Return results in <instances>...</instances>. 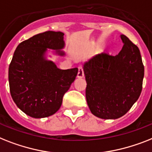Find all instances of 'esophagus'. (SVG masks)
Wrapping results in <instances>:
<instances>
[{
    "mask_svg": "<svg viewBox=\"0 0 152 152\" xmlns=\"http://www.w3.org/2000/svg\"><path fill=\"white\" fill-rule=\"evenodd\" d=\"M84 76V73H83V69L82 66H79L78 68V73H77V77L78 78H82Z\"/></svg>",
    "mask_w": 152,
    "mask_h": 152,
    "instance_id": "1",
    "label": "esophagus"
}]
</instances>
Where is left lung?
<instances>
[{
    "instance_id": "8db88e82",
    "label": "left lung",
    "mask_w": 152,
    "mask_h": 152,
    "mask_svg": "<svg viewBox=\"0 0 152 152\" xmlns=\"http://www.w3.org/2000/svg\"><path fill=\"white\" fill-rule=\"evenodd\" d=\"M120 37L123 47L118 55L102 54L83 64L87 104L101 119L124 115L142 91L144 68L140 50L125 35Z\"/></svg>"
}]
</instances>
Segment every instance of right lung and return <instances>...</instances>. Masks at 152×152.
<instances>
[{"label": "right lung", "mask_w": 152, "mask_h": 152, "mask_svg": "<svg viewBox=\"0 0 152 152\" xmlns=\"http://www.w3.org/2000/svg\"><path fill=\"white\" fill-rule=\"evenodd\" d=\"M64 35L55 31L39 33L15 50L8 69L10 92L17 107L29 116L40 119L55 114L76 79L77 68L61 69L48 59V49L65 56Z\"/></svg>", "instance_id": "right-lung-1"}]
</instances>
